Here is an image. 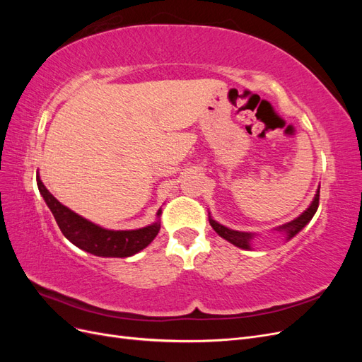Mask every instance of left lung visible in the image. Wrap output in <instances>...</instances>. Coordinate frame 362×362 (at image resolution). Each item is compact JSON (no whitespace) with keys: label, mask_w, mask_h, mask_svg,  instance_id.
Segmentation results:
<instances>
[{"label":"left lung","mask_w":362,"mask_h":362,"mask_svg":"<svg viewBox=\"0 0 362 362\" xmlns=\"http://www.w3.org/2000/svg\"><path fill=\"white\" fill-rule=\"evenodd\" d=\"M319 199H320V189L317 190L315 198H314L313 204L310 205V208H306V210L298 218H294V221L279 226L278 228L279 231L286 233L287 238H291V237H294L296 234H298L300 229L306 223H308L311 218H313V216L315 214L317 208H319ZM210 225L213 226V229L218 235L223 237L225 240H228L229 243H233L237 247H242V249H250V246H249L250 245V240H252V237H254L252 234L242 233V231H234V229H229V228H226V226H223L221 223H217L216 221H213V218H210Z\"/></svg>","instance_id":"left-lung-1"}]
</instances>
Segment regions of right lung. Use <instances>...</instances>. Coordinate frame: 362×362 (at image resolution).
I'll return each instance as SVG.
<instances>
[{
  "label": "right lung",
  "instance_id": "obj_1",
  "mask_svg": "<svg viewBox=\"0 0 362 362\" xmlns=\"http://www.w3.org/2000/svg\"><path fill=\"white\" fill-rule=\"evenodd\" d=\"M36 180L39 192L43 196V199H45L54 218H56L63 235L72 245L89 252V254L96 257L116 258L131 257L141 249H145L160 231V222L152 223L146 228L134 229V231H110V229H104L86 221L84 217L74 213L68 206L62 205L43 185L39 175ZM160 214L161 210H158L157 216Z\"/></svg>",
  "mask_w": 362,
  "mask_h": 362
}]
</instances>
